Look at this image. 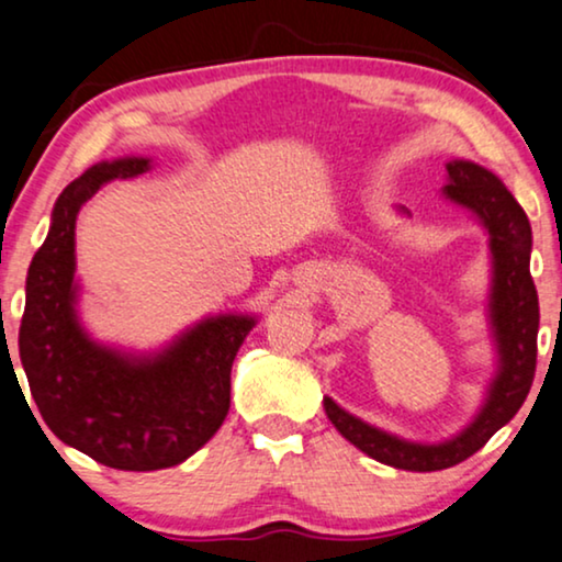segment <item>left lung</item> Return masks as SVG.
Wrapping results in <instances>:
<instances>
[{"label":"left lung","instance_id":"obj_1","mask_svg":"<svg viewBox=\"0 0 562 562\" xmlns=\"http://www.w3.org/2000/svg\"><path fill=\"white\" fill-rule=\"evenodd\" d=\"M446 168H449L446 196L470 210L472 220H477L490 233V251H493L490 318L498 339L501 371L490 386L485 407L461 436L438 446H420L371 428L339 409L331 400H324L326 417L352 446L381 464L409 472L449 470L477 453L521 409L537 371L539 301L535 280L529 274L531 225L527 212L490 170L470 160H453Z\"/></svg>","mask_w":562,"mask_h":562}]
</instances>
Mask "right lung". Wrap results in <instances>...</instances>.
<instances>
[{
    "label": "right lung",
    "instance_id": "obj_1",
    "mask_svg": "<svg viewBox=\"0 0 562 562\" xmlns=\"http://www.w3.org/2000/svg\"><path fill=\"white\" fill-rule=\"evenodd\" d=\"M147 166L145 158L98 162L61 191L27 269L20 324V360L48 430L124 472L176 467L215 436L231 407L233 360L254 326L248 316L207 318L153 360H130L85 337L72 308L77 212L105 181Z\"/></svg>",
    "mask_w": 562,
    "mask_h": 562
}]
</instances>
